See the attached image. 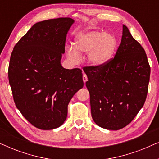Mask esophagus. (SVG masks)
<instances>
[{"mask_svg": "<svg viewBox=\"0 0 159 159\" xmlns=\"http://www.w3.org/2000/svg\"><path fill=\"white\" fill-rule=\"evenodd\" d=\"M82 80H83L84 83H85V82L88 81V77H87V75H85V74H84V75H83V77H82Z\"/></svg>", "mask_w": 159, "mask_h": 159, "instance_id": "esophagus-1", "label": "esophagus"}]
</instances>
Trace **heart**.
<instances>
[{"instance_id": "heart-1", "label": "heart", "mask_w": 159, "mask_h": 159, "mask_svg": "<svg viewBox=\"0 0 159 159\" xmlns=\"http://www.w3.org/2000/svg\"><path fill=\"white\" fill-rule=\"evenodd\" d=\"M116 48V38L103 32L88 29L77 34L75 46L66 48V56L73 63L80 62L82 53H88V61L94 66H101L111 59Z\"/></svg>"}]
</instances>
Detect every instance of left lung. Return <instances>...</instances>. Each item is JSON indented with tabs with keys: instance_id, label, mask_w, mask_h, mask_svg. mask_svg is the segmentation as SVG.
<instances>
[{
	"instance_id": "1",
	"label": "left lung",
	"mask_w": 159,
	"mask_h": 159,
	"mask_svg": "<svg viewBox=\"0 0 159 159\" xmlns=\"http://www.w3.org/2000/svg\"><path fill=\"white\" fill-rule=\"evenodd\" d=\"M83 70L95 124L109 130L129 125L145 103L151 67L145 50L125 25L114 57L103 66Z\"/></svg>"
}]
</instances>
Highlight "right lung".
I'll return each instance as SVG.
<instances>
[{"label":"right lung","instance_id":"right-lung-1","mask_svg":"<svg viewBox=\"0 0 159 159\" xmlns=\"http://www.w3.org/2000/svg\"><path fill=\"white\" fill-rule=\"evenodd\" d=\"M68 17L32 26L15 45L8 66V80L16 108L38 129H56L67 116L74 95L83 88L80 69L61 64L69 28Z\"/></svg>","mask_w":159,"mask_h":159}]
</instances>
